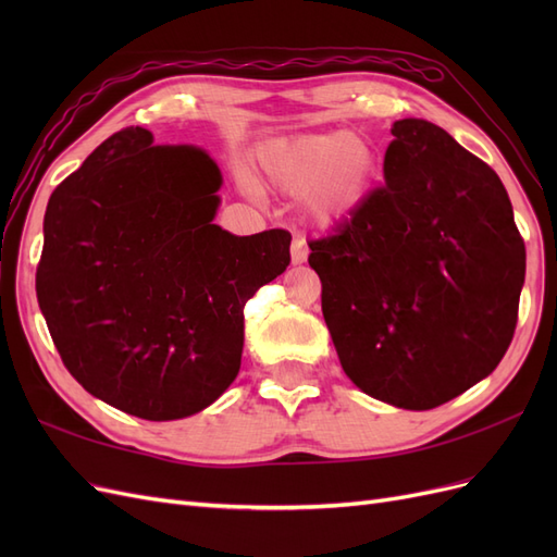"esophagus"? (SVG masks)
I'll list each match as a JSON object with an SVG mask.
<instances>
[{
    "label": "esophagus",
    "instance_id": "1",
    "mask_svg": "<svg viewBox=\"0 0 557 557\" xmlns=\"http://www.w3.org/2000/svg\"><path fill=\"white\" fill-rule=\"evenodd\" d=\"M290 256H293V264H301L307 262L309 258V246L305 239H293L290 244Z\"/></svg>",
    "mask_w": 557,
    "mask_h": 557
}]
</instances>
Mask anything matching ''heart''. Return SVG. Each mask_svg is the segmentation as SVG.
I'll use <instances>...</instances> for the list:
<instances>
[{"label":"heart","mask_w":557,"mask_h":557,"mask_svg":"<svg viewBox=\"0 0 557 557\" xmlns=\"http://www.w3.org/2000/svg\"><path fill=\"white\" fill-rule=\"evenodd\" d=\"M264 178L274 188L307 193V209L318 223L332 225L356 213L372 190L376 160L369 144L350 132L311 134L262 153Z\"/></svg>","instance_id":"1"}]
</instances>
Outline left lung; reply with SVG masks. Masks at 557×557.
<instances>
[{"label": "left lung", "mask_w": 557, "mask_h": 557, "mask_svg": "<svg viewBox=\"0 0 557 557\" xmlns=\"http://www.w3.org/2000/svg\"><path fill=\"white\" fill-rule=\"evenodd\" d=\"M385 183L323 239L309 264L346 376L425 411L493 374L525 281V242L499 176L440 125L404 117Z\"/></svg>", "instance_id": "1"}]
</instances>
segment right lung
<instances>
[{
	"label": "right lung",
	"mask_w": 557,
	"mask_h": 557,
	"mask_svg": "<svg viewBox=\"0 0 557 557\" xmlns=\"http://www.w3.org/2000/svg\"><path fill=\"white\" fill-rule=\"evenodd\" d=\"M205 150L125 127L53 190L37 299L70 374L146 420L207 409L237 379L244 307L290 264V232L213 225Z\"/></svg>",
	"instance_id": "1"
}]
</instances>
